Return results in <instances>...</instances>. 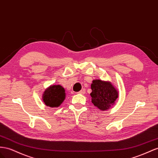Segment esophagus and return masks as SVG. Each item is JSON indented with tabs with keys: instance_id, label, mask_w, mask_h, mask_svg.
Segmentation results:
<instances>
[{
	"instance_id": "1",
	"label": "esophagus",
	"mask_w": 158,
	"mask_h": 158,
	"mask_svg": "<svg viewBox=\"0 0 158 158\" xmlns=\"http://www.w3.org/2000/svg\"><path fill=\"white\" fill-rule=\"evenodd\" d=\"M85 92H86V89L82 88L78 93L79 94H85Z\"/></svg>"
}]
</instances>
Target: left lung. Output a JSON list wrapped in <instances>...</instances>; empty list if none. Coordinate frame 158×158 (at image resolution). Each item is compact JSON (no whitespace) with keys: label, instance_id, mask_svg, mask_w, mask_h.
I'll return each instance as SVG.
<instances>
[{"label":"left lung","instance_id":"obj_1","mask_svg":"<svg viewBox=\"0 0 158 158\" xmlns=\"http://www.w3.org/2000/svg\"><path fill=\"white\" fill-rule=\"evenodd\" d=\"M92 102L102 110L110 108L116 102L118 92L112 84L100 80H93L91 84Z\"/></svg>","mask_w":158,"mask_h":158}]
</instances>
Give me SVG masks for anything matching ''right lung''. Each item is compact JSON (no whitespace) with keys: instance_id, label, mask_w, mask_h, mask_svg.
I'll list each match as a JSON object with an SVG mask.
<instances>
[{"instance_id":"obj_1","label":"right lung","mask_w":158,"mask_h":158,"mask_svg":"<svg viewBox=\"0 0 158 158\" xmlns=\"http://www.w3.org/2000/svg\"><path fill=\"white\" fill-rule=\"evenodd\" d=\"M65 98V90L60 85H53L46 89L43 94V101L50 107H58Z\"/></svg>"}]
</instances>
